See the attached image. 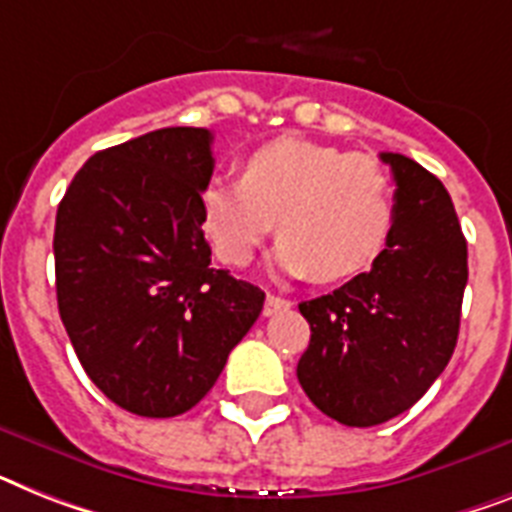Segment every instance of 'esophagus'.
I'll return each instance as SVG.
<instances>
[{"label": "esophagus", "mask_w": 512, "mask_h": 512, "mask_svg": "<svg viewBox=\"0 0 512 512\" xmlns=\"http://www.w3.org/2000/svg\"><path fill=\"white\" fill-rule=\"evenodd\" d=\"M290 308V301L287 298H280V295H266L264 301V316H274V314H282V311H287Z\"/></svg>", "instance_id": "34e87169"}]
</instances>
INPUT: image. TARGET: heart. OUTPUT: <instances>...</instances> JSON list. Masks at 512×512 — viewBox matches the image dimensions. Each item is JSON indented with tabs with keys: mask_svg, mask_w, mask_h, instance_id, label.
Instances as JSON below:
<instances>
[{
	"mask_svg": "<svg viewBox=\"0 0 512 512\" xmlns=\"http://www.w3.org/2000/svg\"><path fill=\"white\" fill-rule=\"evenodd\" d=\"M395 222L390 175L371 156L306 138H277L243 162L240 180L214 177L201 193V227L219 261L246 266L274 227V261L324 282L366 272Z\"/></svg>",
	"mask_w": 512,
	"mask_h": 512,
	"instance_id": "b5f03b06",
	"label": "heart"
}]
</instances>
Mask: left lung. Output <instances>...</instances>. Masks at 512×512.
Segmentation results:
<instances>
[{"label":"left lung","instance_id":"8db88e82","mask_svg":"<svg viewBox=\"0 0 512 512\" xmlns=\"http://www.w3.org/2000/svg\"><path fill=\"white\" fill-rule=\"evenodd\" d=\"M390 240L369 272L303 301L311 340L298 361L308 400L345 426H377L421 400L453 356L468 248L450 193L403 154Z\"/></svg>","mask_w":512,"mask_h":512}]
</instances>
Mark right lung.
Segmentation results:
<instances>
[{
	"label": "right lung",
	"instance_id": "obj_1",
	"mask_svg": "<svg viewBox=\"0 0 512 512\" xmlns=\"http://www.w3.org/2000/svg\"><path fill=\"white\" fill-rule=\"evenodd\" d=\"M206 128H162L94 154L59 201L57 306L78 361L114 405L172 418L214 387L264 293L211 269Z\"/></svg>",
	"mask_w": 512,
	"mask_h": 512
}]
</instances>
